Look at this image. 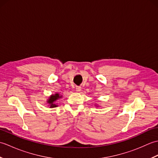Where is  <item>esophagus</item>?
I'll return each mask as SVG.
<instances>
[{"instance_id":"1","label":"esophagus","mask_w":158,"mask_h":158,"mask_svg":"<svg viewBox=\"0 0 158 158\" xmlns=\"http://www.w3.org/2000/svg\"><path fill=\"white\" fill-rule=\"evenodd\" d=\"M81 87H77V88H76V91H77V92H81Z\"/></svg>"}]
</instances>
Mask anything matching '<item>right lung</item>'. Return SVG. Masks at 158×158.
Segmentation results:
<instances>
[{"instance_id": "1", "label": "right lung", "mask_w": 158, "mask_h": 158, "mask_svg": "<svg viewBox=\"0 0 158 158\" xmlns=\"http://www.w3.org/2000/svg\"><path fill=\"white\" fill-rule=\"evenodd\" d=\"M61 96H60L58 94H56L55 95H52L51 97H50L49 99L48 100V102L50 104V107L51 108H53V107H56L57 105H56L54 104V102L56 100H58L59 98H60Z\"/></svg>"}]
</instances>
